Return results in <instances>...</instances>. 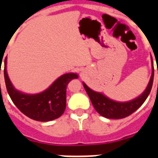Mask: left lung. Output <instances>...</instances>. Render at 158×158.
<instances>
[{
	"label": "left lung",
	"instance_id": "8db88e82",
	"mask_svg": "<svg viewBox=\"0 0 158 158\" xmlns=\"http://www.w3.org/2000/svg\"><path fill=\"white\" fill-rule=\"evenodd\" d=\"M153 71L149 84L143 94L135 100L129 102H116L110 99L106 98L102 94L96 93L90 89L86 84H84V87L91 100L92 104L95 110L101 115L109 119H122L127 117L143 105L148 96L149 95L153 83Z\"/></svg>",
	"mask_w": 158,
	"mask_h": 158
}]
</instances>
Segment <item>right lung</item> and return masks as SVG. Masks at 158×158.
<instances>
[{"instance_id":"obj_1","label":"right lung","mask_w":158,"mask_h":158,"mask_svg":"<svg viewBox=\"0 0 158 158\" xmlns=\"http://www.w3.org/2000/svg\"><path fill=\"white\" fill-rule=\"evenodd\" d=\"M5 82L14 104L28 117L38 121H50L59 118L66 107V88L70 80L78 78L75 74H65L42 94L26 95L16 91L12 86L6 70Z\"/></svg>"}]
</instances>
